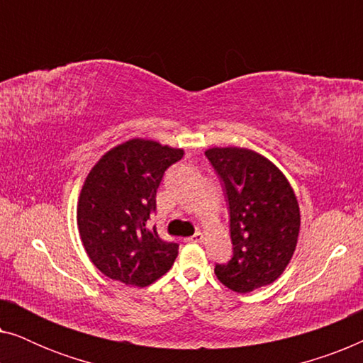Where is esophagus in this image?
<instances>
[{"instance_id": "1", "label": "esophagus", "mask_w": 363, "mask_h": 363, "mask_svg": "<svg viewBox=\"0 0 363 363\" xmlns=\"http://www.w3.org/2000/svg\"><path fill=\"white\" fill-rule=\"evenodd\" d=\"M188 241L190 242H201L203 241V233H195V235H193L191 238H188Z\"/></svg>"}]
</instances>
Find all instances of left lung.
<instances>
[{
  "label": "left lung",
  "mask_w": 363,
  "mask_h": 363,
  "mask_svg": "<svg viewBox=\"0 0 363 363\" xmlns=\"http://www.w3.org/2000/svg\"><path fill=\"white\" fill-rule=\"evenodd\" d=\"M230 208L233 257L216 264L228 289L251 292L274 282L289 264L301 228L299 205L279 168L247 148L205 152Z\"/></svg>",
  "instance_id": "obj_1"
}]
</instances>
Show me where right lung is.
I'll list each match as a JSON object with an SVG mask.
<instances>
[{"label":"right lung","mask_w":363,"mask_h":363,"mask_svg":"<svg viewBox=\"0 0 363 363\" xmlns=\"http://www.w3.org/2000/svg\"><path fill=\"white\" fill-rule=\"evenodd\" d=\"M182 158L180 148L133 138L94 165L79 196L77 226L102 274L145 287L173 266L178 242L162 240L147 221L157 210V190L167 168Z\"/></svg>","instance_id":"obj_1"}]
</instances>
